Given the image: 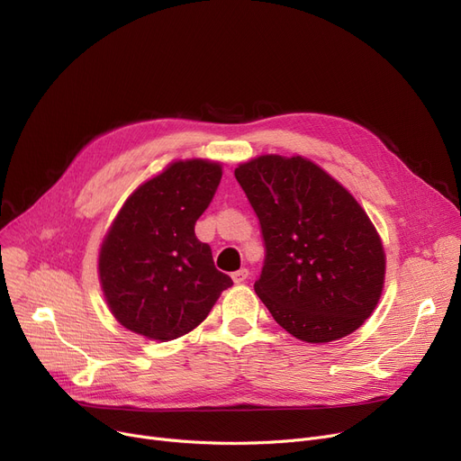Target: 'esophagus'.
Returning <instances> with one entry per match:
<instances>
[{
    "label": "esophagus",
    "mask_w": 461,
    "mask_h": 461,
    "mask_svg": "<svg viewBox=\"0 0 461 461\" xmlns=\"http://www.w3.org/2000/svg\"><path fill=\"white\" fill-rule=\"evenodd\" d=\"M231 278H233L235 284L247 282V278H249V269H239V271H235V273L231 275Z\"/></svg>",
    "instance_id": "obj_1"
}]
</instances>
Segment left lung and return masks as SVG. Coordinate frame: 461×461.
Instances as JSON below:
<instances>
[{
    "label": "left lung",
    "instance_id": "left-lung-1",
    "mask_svg": "<svg viewBox=\"0 0 461 461\" xmlns=\"http://www.w3.org/2000/svg\"><path fill=\"white\" fill-rule=\"evenodd\" d=\"M256 211L265 263L254 289L275 321L308 344L357 330L375 310L384 250L366 211L303 157L261 155L235 167Z\"/></svg>",
    "mask_w": 461,
    "mask_h": 461
}]
</instances>
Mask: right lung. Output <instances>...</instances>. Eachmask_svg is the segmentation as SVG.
I'll return each mask as SVG.
<instances>
[{
    "mask_svg": "<svg viewBox=\"0 0 461 461\" xmlns=\"http://www.w3.org/2000/svg\"><path fill=\"white\" fill-rule=\"evenodd\" d=\"M222 177L212 160H176L140 185L103 239L99 278L113 318L167 342L196 329L233 282L194 233Z\"/></svg>",
    "mask_w": 461,
    "mask_h": 461,
    "instance_id": "add662e5",
    "label": "right lung"
}]
</instances>
